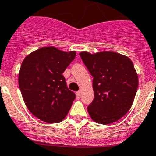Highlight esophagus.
Listing matches in <instances>:
<instances>
[{"instance_id": "esophagus-1", "label": "esophagus", "mask_w": 156, "mask_h": 156, "mask_svg": "<svg viewBox=\"0 0 156 156\" xmlns=\"http://www.w3.org/2000/svg\"><path fill=\"white\" fill-rule=\"evenodd\" d=\"M80 97H81V93L78 91V92H77V93H76V98L77 99H80Z\"/></svg>"}]
</instances>
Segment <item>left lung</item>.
<instances>
[{"instance_id":"1","label":"left lung","mask_w":156,"mask_h":156,"mask_svg":"<svg viewBox=\"0 0 156 156\" xmlns=\"http://www.w3.org/2000/svg\"><path fill=\"white\" fill-rule=\"evenodd\" d=\"M93 77L94 99L89 115L100 124L115 122L129 112L138 88V77L131 59L114 52L79 53Z\"/></svg>"}]
</instances>
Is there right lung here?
I'll return each mask as SVG.
<instances>
[{
	"label": "right lung",
	"mask_w": 156,
	"mask_h": 156,
	"mask_svg": "<svg viewBox=\"0 0 156 156\" xmlns=\"http://www.w3.org/2000/svg\"><path fill=\"white\" fill-rule=\"evenodd\" d=\"M76 55L55 47H43L26 56L19 86L26 105L35 117L47 123L60 122L75 99L63 73Z\"/></svg>",
	"instance_id": "1"
}]
</instances>
